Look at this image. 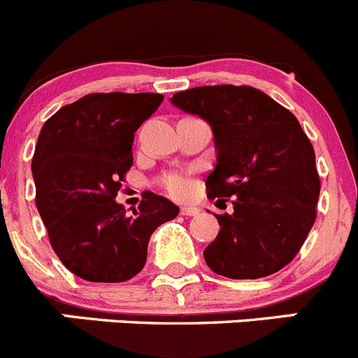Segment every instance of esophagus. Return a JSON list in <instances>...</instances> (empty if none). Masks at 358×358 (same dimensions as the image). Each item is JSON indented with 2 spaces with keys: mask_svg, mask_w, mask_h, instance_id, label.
Segmentation results:
<instances>
[{
  "mask_svg": "<svg viewBox=\"0 0 358 358\" xmlns=\"http://www.w3.org/2000/svg\"><path fill=\"white\" fill-rule=\"evenodd\" d=\"M181 214H182V216H196V214H199V207L182 206L181 207Z\"/></svg>",
  "mask_w": 358,
  "mask_h": 358,
  "instance_id": "obj_1",
  "label": "esophagus"
}]
</instances>
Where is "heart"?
<instances>
[{
    "label": "heart",
    "instance_id": "1",
    "mask_svg": "<svg viewBox=\"0 0 358 358\" xmlns=\"http://www.w3.org/2000/svg\"><path fill=\"white\" fill-rule=\"evenodd\" d=\"M162 185L176 199H182L189 192V181L181 173H169V176L163 177Z\"/></svg>",
    "mask_w": 358,
    "mask_h": 358
}]
</instances>
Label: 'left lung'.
I'll return each instance as SVG.
<instances>
[{"label":"left lung","instance_id":"1","mask_svg":"<svg viewBox=\"0 0 358 358\" xmlns=\"http://www.w3.org/2000/svg\"><path fill=\"white\" fill-rule=\"evenodd\" d=\"M213 128L216 166L207 196L232 199L234 213L214 214L216 239L206 264L230 279H258L290 264L316 220L320 177L315 149L297 117L250 86H202L170 98Z\"/></svg>","mask_w":358,"mask_h":358}]
</instances>
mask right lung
<instances>
[{
  "label": "right lung",
  "instance_id": "right-lung-1",
  "mask_svg": "<svg viewBox=\"0 0 358 358\" xmlns=\"http://www.w3.org/2000/svg\"><path fill=\"white\" fill-rule=\"evenodd\" d=\"M158 93H91L61 107L38 135L31 170L36 207L64 267L93 283H122L144 268L152 232L179 214L145 192L131 216L115 202L134 163L135 131Z\"/></svg>",
  "mask_w": 358,
  "mask_h": 358
}]
</instances>
